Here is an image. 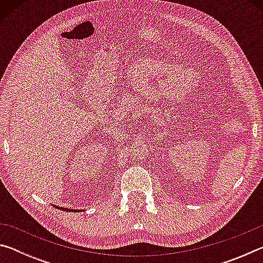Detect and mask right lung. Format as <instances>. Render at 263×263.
I'll list each match as a JSON object with an SVG mask.
<instances>
[{
  "label": "right lung",
  "instance_id": "1",
  "mask_svg": "<svg viewBox=\"0 0 263 263\" xmlns=\"http://www.w3.org/2000/svg\"><path fill=\"white\" fill-rule=\"evenodd\" d=\"M55 206V205H54ZM57 209H60V210H64V211H79V210H72V209H67V208H61V206H55Z\"/></svg>",
  "mask_w": 263,
  "mask_h": 263
}]
</instances>
